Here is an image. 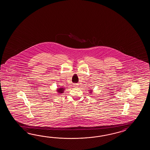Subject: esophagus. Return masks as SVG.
Segmentation results:
<instances>
[{"mask_svg":"<svg viewBox=\"0 0 150 150\" xmlns=\"http://www.w3.org/2000/svg\"><path fill=\"white\" fill-rule=\"evenodd\" d=\"M76 86H77V84H76V83H74V87H76Z\"/></svg>","mask_w":150,"mask_h":150,"instance_id":"34e87169","label":"esophagus"}]
</instances>
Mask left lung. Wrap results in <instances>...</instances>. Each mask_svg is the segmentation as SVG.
Wrapping results in <instances>:
<instances>
[{
    "label": "left lung",
    "mask_w": 150,
    "mask_h": 150,
    "mask_svg": "<svg viewBox=\"0 0 150 150\" xmlns=\"http://www.w3.org/2000/svg\"><path fill=\"white\" fill-rule=\"evenodd\" d=\"M90 93H92V92H90Z\"/></svg>",
    "instance_id": "8db88e82"
}]
</instances>
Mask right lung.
I'll use <instances>...</instances> for the list:
<instances>
[{
	"label": "right lung",
	"instance_id": "obj_1",
	"mask_svg": "<svg viewBox=\"0 0 150 150\" xmlns=\"http://www.w3.org/2000/svg\"><path fill=\"white\" fill-rule=\"evenodd\" d=\"M65 88H59L58 89H57V92H58V93H63L64 92V91Z\"/></svg>",
	"mask_w": 150,
	"mask_h": 150
}]
</instances>
